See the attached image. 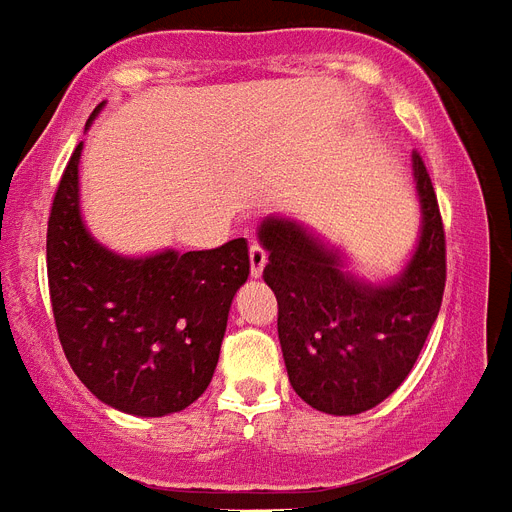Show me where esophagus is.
Masks as SVG:
<instances>
[{"label": "esophagus", "mask_w": 512, "mask_h": 512, "mask_svg": "<svg viewBox=\"0 0 512 512\" xmlns=\"http://www.w3.org/2000/svg\"><path fill=\"white\" fill-rule=\"evenodd\" d=\"M248 259H251V274L253 277H261L266 266V251L259 246V243H251L248 248Z\"/></svg>", "instance_id": "1"}]
</instances>
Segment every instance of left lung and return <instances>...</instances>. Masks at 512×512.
<instances>
[{
    "mask_svg": "<svg viewBox=\"0 0 512 512\" xmlns=\"http://www.w3.org/2000/svg\"><path fill=\"white\" fill-rule=\"evenodd\" d=\"M421 238L405 272L371 287L342 272L340 256L298 222L269 217L259 238L269 251L264 282L277 295V332L293 390L332 416L363 413L411 374L437 322L447 280L445 225L418 151Z\"/></svg>",
    "mask_w": 512,
    "mask_h": 512,
    "instance_id": "obj_1",
    "label": "left lung"
}]
</instances>
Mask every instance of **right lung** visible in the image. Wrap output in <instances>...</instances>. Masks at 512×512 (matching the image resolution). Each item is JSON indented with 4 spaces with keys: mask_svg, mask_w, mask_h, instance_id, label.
I'll return each instance as SVG.
<instances>
[{
    "mask_svg": "<svg viewBox=\"0 0 512 512\" xmlns=\"http://www.w3.org/2000/svg\"><path fill=\"white\" fill-rule=\"evenodd\" d=\"M80 146L62 172L46 230L62 350L101 403L133 416L183 411L214 377L230 303L251 272L248 243L146 259L107 251L80 219Z\"/></svg>",
    "mask_w": 512,
    "mask_h": 512,
    "instance_id": "add662e5",
    "label": "right lung"
}]
</instances>
